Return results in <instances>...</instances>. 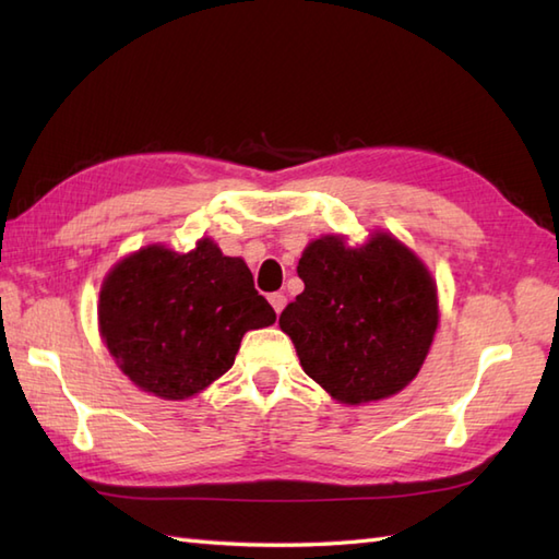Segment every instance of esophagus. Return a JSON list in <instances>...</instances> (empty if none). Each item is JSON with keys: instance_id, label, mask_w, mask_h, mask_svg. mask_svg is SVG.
<instances>
[{"instance_id": "obj_1", "label": "esophagus", "mask_w": 559, "mask_h": 559, "mask_svg": "<svg viewBox=\"0 0 559 559\" xmlns=\"http://www.w3.org/2000/svg\"><path fill=\"white\" fill-rule=\"evenodd\" d=\"M269 302H271L273 310H276V314H281L283 307H286V295H283V293H271L269 295Z\"/></svg>"}]
</instances>
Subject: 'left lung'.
<instances>
[{
	"mask_svg": "<svg viewBox=\"0 0 559 559\" xmlns=\"http://www.w3.org/2000/svg\"><path fill=\"white\" fill-rule=\"evenodd\" d=\"M305 290L281 312L307 377L346 403L382 401L406 389L439 324L437 283L423 259L386 230L362 245L322 235L298 264Z\"/></svg>",
	"mask_w": 559,
	"mask_h": 559,
	"instance_id": "left-lung-1",
	"label": "left lung"
}]
</instances>
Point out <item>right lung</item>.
<instances>
[{"mask_svg":"<svg viewBox=\"0 0 559 559\" xmlns=\"http://www.w3.org/2000/svg\"><path fill=\"white\" fill-rule=\"evenodd\" d=\"M276 322L245 259L211 237L189 252L146 245L108 271L98 331L132 384L163 401L201 394L230 370L240 341Z\"/></svg>","mask_w":559,"mask_h":559,"instance_id":"add662e5","label":"right lung"}]
</instances>
